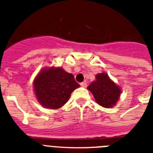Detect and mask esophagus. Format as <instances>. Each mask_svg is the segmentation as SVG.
<instances>
[{"instance_id":"34e87169","label":"esophagus","mask_w":153,"mask_h":153,"mask_svg":"<svg viewBox=\"0 0 153 153\" xmlns=\"http://www.w3.org/2000/svg\"><path fill=\"white\" fill-rule=\"evenodd\" d=\"M80 86H82V87H86V86H87V83H86V82H83V83H80Z\"/></svg>"}]
</instances>
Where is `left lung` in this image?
I'll return each mask as SVG.
<instances>
[{
  "label": "left lung",
  "instance_id": "8db88e82",
  "mask_svg": "<svg viewBox=\"0 0 153 153\" xmlns=\"http://www.w3.org/2000/svg\"><path fill=\"white\" fill-rule=\"evenodd\" d=\"M93 93L97 103L105 108H112L117 103L121 94V89L107 74L102 73L96 76V80L87 87Z\"/></svg>",
  "mask_w": 153,
  "mask_h": 153
}]
</instances>
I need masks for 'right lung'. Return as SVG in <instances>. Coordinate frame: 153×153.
<instances>
[{
    "mask_svg": "<svg viewBox=\"0 0 153 153\" xmlns=\"http://www.w3.org/2000/svg\"><path fill=\"white\" fill-rule=\"evenodd\" d=\"M35 95L38 102L47 109H56L63 106L71 93L79 87L73 74L61 67L44 68L33 81Z\"/></svg>",
    "mask_w": 153,
    "mask_h": 153,
    "instance_id": "obj_1",
    "label": "right lung"
}]
</instances>
